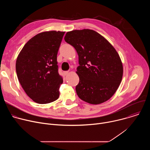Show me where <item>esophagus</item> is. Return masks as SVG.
Wrapping results in <instances>:
<instances>
[{"label":"esophagus","instance_id":"34e87169","mask_svg":"<svg viewBox=\"0 0 150 150\" xmlns=\"http://www.w3.org/2000/svg\"><path fill=\"white\" fill-rule=\"evenodd\" d=\"M63 74H64V75H68L69 74V71H65V72H63Z\"/></svg>","mask_w":150,"mask_h":150}]
</instances>
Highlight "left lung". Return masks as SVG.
<instances>
[{
  "instance_id": "left-lung-1",
  "label": "left lung",
  "mask_w": 150,
  "mask_h": 150,
  "mask_svg": "<svg viewBox=\"0 0 150 150\" xmlns=\"http://www.w3.org/2000/svg\"><path fill=\"white\" fill-rule=\"evenodd\" d=\"M64 39L78 55V96L92 104L108 101L116 93L123 76L122 63L115 49L104 37L89 29L68 32Z\"/></svg>"
}]
</instances>
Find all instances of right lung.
I'll return each instance as SVG.
<instances>
[{
  "label": "right lung",
  "instance_id": "1",
  "mask_svg": "<svg viewBox=\"0 0 150 150\" xmlns=\"http://www.w3.org/2000/svg\"><path fill=\"white\" fill-rule=\"evenodd\" d=\"M65 33H39L27 42L18 56V80L27 96L37 103H50L59 97L63 78L58 72L57 54Z\"/></svg>",
  "mask_w": 150,
  "mask_h": 150
}]
</instances>
